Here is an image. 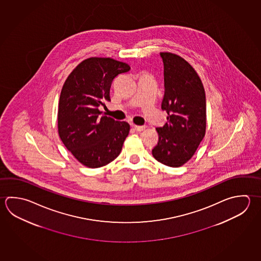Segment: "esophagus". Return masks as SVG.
Listing matches in <instances>:
<instances>
[{"instance_id": "obj_1", "label": "esophagus", "mask_w": 261, "mask_h": 261, "mask_svg": "<svg viewBox=\"0 0 261 261\" xmlns=\"http://www.w3.org/2000/svg\"><path fill=\"white\" fill-rule=\"evenodd\" d=\"M133 127L137 132H142V130H144L145 128H146L145 126H138V125H133Z\"/></svg>"}]
</instances>
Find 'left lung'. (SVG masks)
Returning a JSON list of instances; mask_svg holds the SVG:
<instances>
[{"instance_id": "8db88e82", "label": "left lung", "mask_w": 261, "mask_h": 261, "mask_svg": "<svg viewBox=\"0 0 261 261\" xmlns=\"http://www.w3.org/2000/svg\"><path fill=\"white\" fill-rule=\"evenodd\" d=\"M164 62L165 95L161 108L167 122L156 128L152 150L157 161L179 167L190 161L206 133V96L194 68L175 53H160Z\"/></svg>"}]
</instances>
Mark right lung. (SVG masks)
I'll list each match as a JSON object with an SVG mask.
<instances>
[{
    "mask_svg": "<svg viewBox=\"0 0 261 261\" xmlns=\"http://www.w3.org/2000/svg\"><path fill=\"white\" fill-rule=\"evenodd\" d=\"M130 70L112 58L81 62L62 86L58 108V132L65 147L83 166L97 168L115 160L129 133V124L100 116L110 101L114 79Z\"/></svg>",
    "mask_w": 261,
    "mask_h": 261,
    "instance_id": "right-lung-1",
    "label": "right lung"
}]
</instances>
